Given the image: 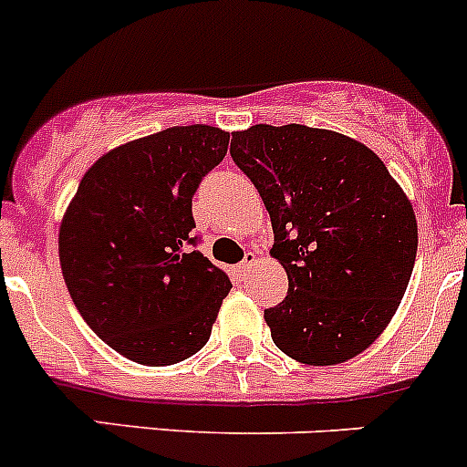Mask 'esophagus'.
<instances>
[{
  "label": "esophagus",
  "mask_w": 467,
  "mask_h": 467,
  "mask_svg": "<svg viewBox=\"0 0 467 467\" xmlns=\"http://www.w3.org/2000/svg\"><path fill=\"white\" fill-rule=\"evenodd\" d=\"M254 264H256V254H254V252H247L245 259H243L241 264H238L236 273L241 275V277H245V275L250 273V268H252V265H254Z\"/></svg>",
  "instance_id": "1"
}]
</instances>
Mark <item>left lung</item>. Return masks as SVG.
Returning a JSON list of instances; mask_svg holds the SVG:
<instances>
[{"label":"left lung","mask_w":467,"mask_h":467,"mask_svg":"<svg viewBox=\"0 0 467 467\" xmlns=\"http://www.w3.org/2000/svg\"><path fill=\"white\" fill-rule=\"evenodd\" d=\"M231 158L264 199L270 254L288 275L286 297L264 312L275 346L314 367L369 348L392 321L417 254L415 211L383 160L300 123L234 132Z\"/></svg>","instance_id":"obj_1"}]
</instances>
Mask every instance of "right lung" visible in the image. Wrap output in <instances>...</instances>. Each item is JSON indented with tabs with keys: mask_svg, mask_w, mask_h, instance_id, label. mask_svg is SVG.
I'll use <instances>...</instances> for the list:
<instances>
[{
	"mask_svg": "<svg viewBox=\"0 0 467 467\" xmlns=\"http://www.w3.org/2000/svg\"><path fill=\"white\" fill-rule=\"evenodd\" d=\"M226 149L229 132L203 123L128 141L91 164L66 208L59 261L70 297L132 362H183L211 337L231 282L192 247V197Z\"/></svg>",
	"mask_w": 467,
	"mask_h": 467,
	"instance_id": "1",
	"label": "right lung"
}]
</instances>
